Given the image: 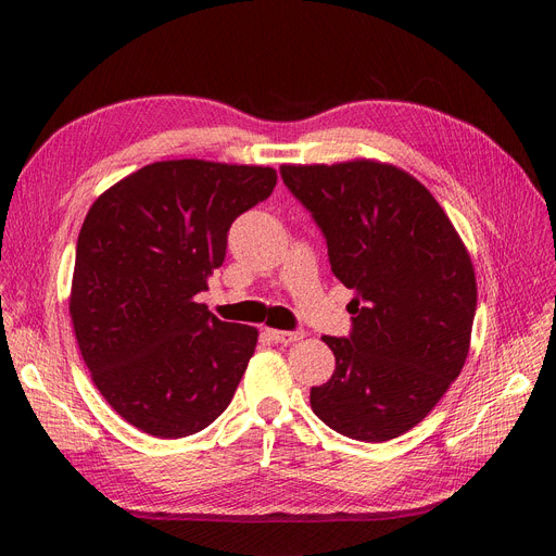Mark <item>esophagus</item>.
Wrapping results in <instances>:
<instances>
[{
	"instance_id": "obj_1",
	"label": "esophagus",
	"mask_w": 556,
	"mask_h": 556,
	"mask_svg": "<svg viewBox=\"0 0 556 556\" xmlns=\"http://www.w3.org/2000/svg\"><path fill=\"white\" fill-rule=\"evenodd\" d=\"M268 339L276 341V343H282V345H290V343H296L304 339V331H280V329H266Z\"/></svg>"
}]
</instances>
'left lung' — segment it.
Instances as JSON below:
<instances>
[{
	"label": "left lung",
	"instance_id": "left-lung-1",
	"mask_svg": "<svg viewBox=\"0 0 556 556\" xmlns=\"http://www.w3.org/2000/svg\"><path fill=\"white\" fill-rule=\"evenodd\" d=\"M355 292L348 339L325 336L333 376L311 408L348 439L384 443L431 413L462 374L478 306L468 250L422 182L374 160L282 164Z\"/></svg>",
	"mask_w": 556,
	"mask_h": 556
}]
</instances>
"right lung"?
<instances>
[{
	"mask_svg": "<svg viewBox=\"0 0 556 556\" xmlns=\"http://www.w3.org/2000/svg\"><path fill=\"white\" fill-rule=\"evenodd\" d=\"M276 180L271 166L166 160L90 206L70 315L97 390L131 427L182 439L229 406L260 333L223 323L194 296L223 266L231 223Z\"/></svg>",
	"mask_w": 556,
	"mask_h": 556,
	"instance_id": "right-lung-1",
	"label": "right lung"
}]
</instances>
